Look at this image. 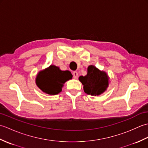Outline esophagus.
Instances as JSON below:
<instances>
[{
    "label": "esophagus",
    "instance_id": "34e87169",
    "mask_svg": "<svg viewBox=\"0 0 148 148\" xmlns=\"http://www.w3.org/2000/svg\"><path fill=\"white\" fill-rule=\"evenodd\" d=\"M73 77H74V78H75V79H77V78L78 77V73H77V72L74 71V72H73Z\"/></svg>",
    "mask_w": 148,
    "mask_h": 148
}]
</instances>
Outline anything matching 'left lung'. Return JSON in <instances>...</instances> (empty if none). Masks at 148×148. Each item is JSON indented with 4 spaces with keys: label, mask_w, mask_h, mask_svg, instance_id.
<instances>
[{
    "label": "left lung",
    "mask_w": 148,
    "mask_h": 148,
    "mask_svg": "<svg viewBox=\"0 0 148 148\" xmlns=\"http://www.w3.org/2000/svg\"><path fill=\"white\" fill-rule=\"evenodd\" d=\"M79 80L83 84L84 92L93 96H99L105 92L109 84L108 74L93 65L88 67L86 75L79 76Z\"/></svg>",
    "instance_id": "8db88e82"
}]
</instances>
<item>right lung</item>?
<instances>
[{
  "instance_id": "add662e5",
  "label": "right lung",
  "mask_w": 148,
  "mask_h": 148,
  "mask_svg": "<svg viewBox=\"0 0 148 148\" xmlns=\"http://www.w3.org/2000/svg\"><path fill=\"white\" fill-rule=\"evenodd\" d=\"M72 78L69 71H62L57 66L51 65L37 73L36 83L44 93L55 95L62 92L64 83Z\"/></svg>"
}]
</instances>
